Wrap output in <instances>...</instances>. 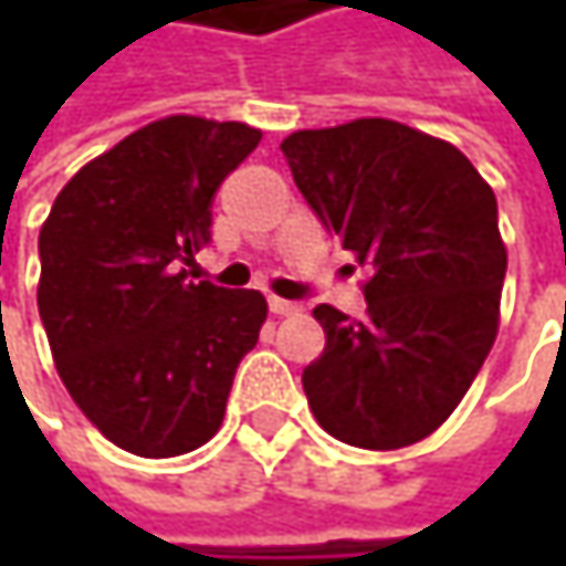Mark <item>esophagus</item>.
Masks as SVG:
<instances>
[{
    "mask_svg": "<svg viewBox=\"0 0 566 566\" xmlns=\"http://www.w3.org/2000/svg\"><path fill=\"white\" fill-rule=\"evenodd\" d=\"M269 307H272V314H297L301 311V304L297 301H284V297H269Z\"/></svg>",
    "mask_w": 566,
    "mask_h": 566,
    "instance_id": "34e87169",
    "label": "esophagus"
}]
</instances>
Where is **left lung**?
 I'll list each match as a JSON object with an SVG mask.
<instances>
[{
    "instance_id": "1",
    "label": "left lung",
    "mask_w": 566,
    "mask_h": 566,
    "mask_svg": "<svg viewBox=\"0 0 566 566\" xmlns=\"http://www.w3.org/2000/svg\"><path fill=\"white\" fill-rule=\"evenodd\" d=\"M282 154L324 229L374 272L364 321L314 307L327 344L301 374L311 412L347 446H412L449 419L499 334L495 192L452 144L384 117L297 130Z\"/></svg>"
}]
</instances>
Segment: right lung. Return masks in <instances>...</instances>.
<instances>
[{
  "instance_id": "obj_1",
  "label": "right lung",
  "mask_w": 566,
  "mask_h": 566,
  "mask_svg": "<svg viewBox=\"0 0 566 566\" xmlns=\"http://www.w3.org/2000/svg\"><path fill=\"white\" fill-rule=\"evenodd\" d=\"M262 130L167 117L57 192L39 235V314L81 412L120 449L170 459L209 442L269 304L186 272L212 199Z\"/></svg>"
}]
</instances>
